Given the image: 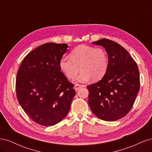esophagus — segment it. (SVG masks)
I'll return each instance as SVG.
<instances>
[{
	"label": "esophagus",
	"instance_id": "1",
	"mask_svg": "<svg viewBox=\"0 0 152 152\" xmlns=\"http://www.w3.org/2000/svg\"><path fill=\"white\" fill-rule=\"evenodd\" d=\"M84 87V85H81V84H75V86H74V89L75 91H78L80 88H81V87Z\"/></svg>",
	"mask_w": 152,
	"mask_h": 152
}]
</instances>
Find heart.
<instances>
[{
	"label": "heart",
	"instance_id": "1",
	"mask_svg": "<svg viewBox=\"0 0 152 152\" xmlns=\"http://www.w3.org/2000/svg\"><path fill=\"white\" fill-rule=\"evenodd\" d=\"M109 65L107 53L103 48L80 45L70 53V56H63L59 61V68L68 79L77 78L78 82H87L93 78L98 80L104 77Z\"/></svg>",
	"mask_w": 152,
	"mask_h": 152
}]
</instances>
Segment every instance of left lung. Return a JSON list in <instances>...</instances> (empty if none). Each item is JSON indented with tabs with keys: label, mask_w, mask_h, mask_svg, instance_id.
<instances>
[{
	"label": "left lung",
	"mask_w": 152,
	"mask_h": 152,
	"mask_svg": "<svg viewBox=\"0 0 152 152\" xmlns=\"http://www.w3.org/2000/svg\"><path fill=\"white\" fill-rule=\"evenodd\" d=\"M93 44L102 45L108 56V70L102 79L87 86L92 112L105 121L118 120L129 112L140 91L136 63L120 44L107 39Z\"/></svg>",
	"instance_id": "8db88e82"
}]
</instances>
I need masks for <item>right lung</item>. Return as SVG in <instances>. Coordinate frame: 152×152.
Listing matches in <instances>:
<instances>
[{
	"instance_id": "right-lung-1",
	"label": "right lung",
	"mask_w": 152,
	"mask_h": 152,
	"mask_svg": "<svg viewBox=\"0 0 152 152\" xmlns=\"http://www.w3.org/2000/svg\"><path fill=\"white\" fill-rule=\"evenodd\" d=\"M68 47L52 42L41 45L26 55L17 72L18 102L27 115L41 126L61 121L75 95L74 85L59 68Z\"/></svg>"
}]
</instances>
